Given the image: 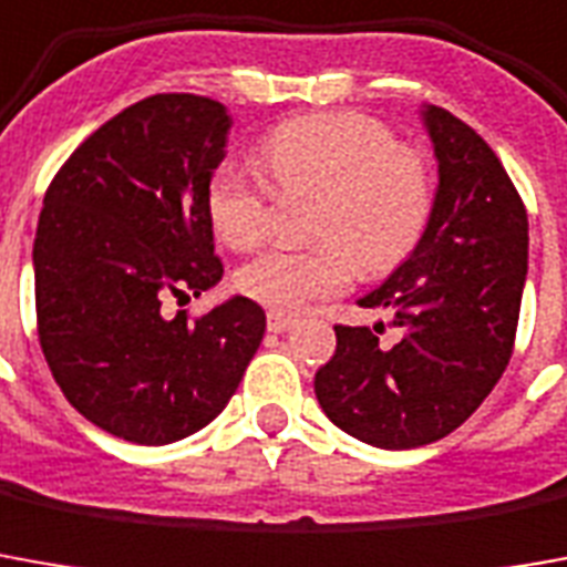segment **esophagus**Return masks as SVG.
I'll return each instance as SVG.
<instances>
[{"instance_id":"obj_1","label":"esophagus","mask_w":567,"mask_h":567,"mask_svg":"<svg viewBox=\"0 0 567 567\" xmlns=\"http://www.w3.org/2000/svg\"><path fill=\"white\" fill-rule=\"evenodd\" d=\"M295 322L297 319L291 316V312H282V310L267 312V328H270L272 334H282V331H288Z\"/></svg>"}]
</instances>
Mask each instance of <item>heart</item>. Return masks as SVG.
<instances>
[{"label": "heart", "instance_id": "1", "mask_svg": "<svg viewBox=\"0 0 567 567\" xmlns=\"http://www.w3.org/2000/svg\"><path fill=\"white\" fill-rule=\"evenodd\" d=\"M257 174L220 162L205 189L217 239L251 251L270 236L272 196L319 189L312 248H272L236 272V288L272 310L347 291L359 267L383 272L405 260L433 217V168L399 144L393 128L362 113H310L282 122L260 141Z\"/></svg>", "mask_w": 567, "mask_h": 567}]
</instances>
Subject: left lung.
Segmentation results:
<instances>
[{
    "instance_id": "1",
    "label": "left lung",
    "mask_w": 567,
    "mask_h": 567,
    "mask_svg": "<svg viewBox=\"0 0 567 567\" xmlns=\"http://www.w3.org/2000/svg\"><path fill=\"white\" fill-rule=\"evenodd\" d=\"M439 159L433 217L414 255L359 300L390 307L386 328L334 324L316 371L328 421L378 449H421L454 433L509 365L528 272V215L497 153L442 106L423 110Z\"/></svg>"
}]
</instances>
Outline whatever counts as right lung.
<instances>
[{"label":"right lung","instance_id":"obj_1","mask_svg":"<svg viewBox=\"0 0 567 567\" xmlns=\"http://www.w3.org/2000/svg\"><path fill=\"white\" fill-rule=\"evenodd\" d=\"M229 125L212 97L153 94L89 134L45 193L39 343L66 402L125 442L168 445L215 421L264 340L248 297L165 312L224 276L205 189Z\"/></svg>","mask_w":567,"mask_h":567}]
</instances>
